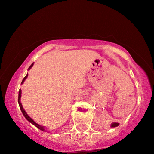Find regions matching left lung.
I'll return each instance as SVG.
<instances>
[{"mask_svg":"<svg viewBox=\"0 0 154 154\" xmlns=\"http://www.w3.org/2000/svg\"><path fill=\"white\" fill-rule=\"evenodd\" d=\"M119 125V123H117V122H113L112 124H111V127H116V126Z\"/></svg>","mask_w":154,"mask_h":154,"instance_id":"obj_1","label":"left lung"}]
</instances>
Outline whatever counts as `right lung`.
Wrapping results in <instances>:
<instances>
[{"label": "right lung", "instance_id": "obj_1", "mask_svg": "<svg viewBox=\"0 0 154 154\" xmlns=\"http://www.w3.org/2000/svg\"><path fill=\"white\" fill-rule=\"evenodd\" d=\"M33 65H34V63H32V65H31V66H29V69H28L29 70V69H31V68H32V66H33ZM28 77V74H26V77H24L23 79V80H22V82H21V84L23 83V82H24V80H25L26 79V77ZM20 97H21V89H20V90H19V94H18V103H19V106H20V110H21V111H22L23 114V116H25V117H26V119L27 120L29 121V122H30L31 123H32V124H33V125H35L36 126V127L40 129V130L43 131H45L44 127H43V126L40 125H38V124H37L36 122H35V121H34L33 119H32V118H30L29 116H28V114H26V111H24V109H23V106H22L21 103H20Z\"/></svg>", "mask_w": 154, "mask_h": 154}]
</instances>
